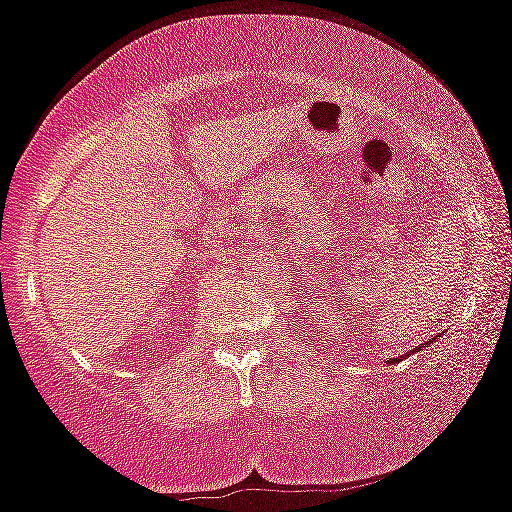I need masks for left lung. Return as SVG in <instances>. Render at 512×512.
<instances>
[{"mask_svg":"<svg viewBox=\"0 0 512 512\" xmlns=\"http://www.w3.org/2000/svg\"><path fill=\"white\" fill-rule=\"evenodd\" d=\"M423 345H428V342H423ZM423 345H420V347H423ZM398 359H401V357H396V359H393V362H398Z\"/></svg>","mask_w":512,"mask_h":512,"instance_id":"1","label":"left lung"}]
</instances>
